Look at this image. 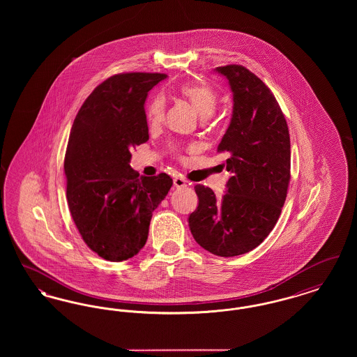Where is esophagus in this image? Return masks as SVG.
<instances>
[{
    "instance_id": "obj_1",
    "label": "esophagus",
    "mask_w": 357,
    "mask_h": 357,
    "mask_svg": "<svg viewBox=\"0 0 357 357\" xmlns=\"http://www.w3.org/2000/svg\"><path fill=\"white\" fill-rule=\"evenodd\" d=\"M186 186L187 182L183 178H181V176H175V178H174V187H175V188H182V187Z\"/></svg>"
}]
</instances>
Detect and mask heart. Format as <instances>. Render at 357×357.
Instances as JSON below:
<instances>
[{
  "label": "heart",
  "mask_w": 357,
  "mask_h": 357,
  "mask_svg": "<svg viewBox=\"0 0 357 357\" xmlns=\"http://www.w3.org/2000/svg\"><path fill=\"white\" fill-rule=\"evenodd\" d=\"M179 92L194 104L197 111L204 118L210 116L215 111V107L218 102V95L211 85L199 83V82H191V83L181 85ZM163 116H165V99L158 96L149 105L147 119L150 124L155 126L163 120Z\"/></svg>",
  "instance_id": "heart-1"
}]
</instances>
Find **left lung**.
<instances>
[{
	"instance_id": "left-lung-1",
	"label": "left lung",
	"mask_w": 357,
	"mask_h": 357,
	"mask_svg": "<svg viewBox=\"0 0 357 357\" xmlns=\"http://www.w3.org/2000/svg\"><path fill=\"white\" fill-rule=\"evenodd\" d=\"M233 92V115L218 146L231 172L226 194L195 186L199 204L188 217L194 239L220 255H245L269 236L285 204L290 181V137L272 91L242 66L215 69Z\"/></svg>"
}]
</instances>
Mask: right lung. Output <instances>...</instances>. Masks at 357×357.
<instances>
[{
	"label": "right lung",
	"mask_w": 357,
	"mask_h": 357,
	"mask_svg": "<svg viewBox=\"0 0 357 357\" xmlns=\"http://www.w3.org/2000/svg\"><path fill=\"white\" fill-rule=\"evenodd\" d=\"M165 73L131 72L98 85L79 109L69 135L64 171L69 211L86 246L120 262L140 252L153 210L172 179L139 176L131 149L149 140L144 102Z\"/></svg>",
	"instance_id": "obj_1"
}]
</instances>
